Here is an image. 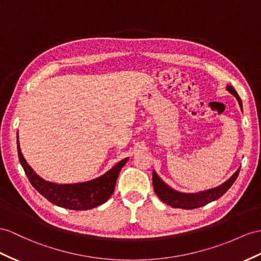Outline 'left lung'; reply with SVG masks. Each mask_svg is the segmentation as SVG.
Masks as SVG:
<instances>
[{
	"label": "left lung",
	"instance_id": "obj_1",
	"mask_svg": "<svg viewBox=\"0 0 261 261\" xmlns=\"http://www.w3.org/2000/svg\"><path fill=\"white\" fill-rule=\"evenodd\" d=\"M227 91L231 93L233 96L237 98L240 107L243 109V103H241V99L236 90H234L231 85H227ZM239 170L240 168L230 177L229 179L225 181L224 184H221L220 186L196 194H185L176 192V190L171 189L168 185H166V184L158 177L155 171H152V186H154V190L156 195L158 196V198L164 201L165 204H167L168 206L181 209H195L205 206L209 204V202L220 198V197L231 187L234 180L237 179Z\"/></svg>",
	"mask_w": 261,
	"mask_h": 261
}]
</instances>
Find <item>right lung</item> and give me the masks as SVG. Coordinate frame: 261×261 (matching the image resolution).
Segmentation results:
<instances>
[{
    "label": "right lung",
    "mask_w": 261,
    "mask_h": 261,
    "mask_svg": "<svg viewBox=\"0 0 261 261\" xmlns=\"http://www.w3.org/2000/svg\"><path fill=\"white\" fill-rule=\"evenodd\" d=\"M17 152L20 163L32 186L52 204L71 209V211H88V209L97 207L107 201L115 189L120 169L128 161V157L124 158L107 173L93 180L59 185V184L44 180L34 173V170L31 168L22 155L20 145H18V136Z\"/></svg>",
    "instance_id": "add662e5"
}]
</instances>
